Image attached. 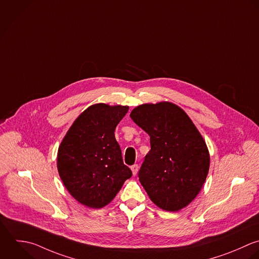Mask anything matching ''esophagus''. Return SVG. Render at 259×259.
<instances>
[{"label":"esophagus","instance_id":"1","mask_svg":"<svg viewBox=\"0 0 259 259\" xmlns=\"http://www.w3.org/2000/svg\"><path fill=\"white\" fill-rule=\"evenodd\" d=\"M138 169H139V166H138V164H133V165L131 166V170H132V174H133V176H136V175H137V172H138Z\"/></svg>","mask_w":259,"mask_h":259}]
</instances>
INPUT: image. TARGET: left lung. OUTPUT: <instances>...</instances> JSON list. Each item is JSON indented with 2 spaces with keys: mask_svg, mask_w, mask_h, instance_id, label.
Instances as JSON below:
<instances>
[{
  "mask_svg": "<svg viewBox=\"0 0 259 259\" xmlns=\"http://www.w3.org/2000/svg\"><path fill=\"white\" fill-rule=\"evenodd\" d=\"M130 117L150 136L151 149L138 172L141 185L160 209L185 208L201 191L210 167L202 135L186 112L171 103L140 105Z\"/></svg>",
  "mask_w": 259,
  "mask_h": 259,
  "instance_id": "8db88e82",
  "label": "left lung"
}]
</instances>
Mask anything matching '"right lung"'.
<instances>
[{"label":"right lung","mask_w":259,"mask_h":259,"mask_svg":"<svg viewBox=\"0 0 259 259\" xmlns=\"http://www.w3.org/2000/svg\"><path fill=\"white\" fill-rule=\"evenodd\" d=\"M127 106L96 104L84 110L64 136L57 169L69 194L80 204L99 209L108 205L132 177L115 138Z\"/></svg>","instance_id":"obj_1"}]
</instances>
